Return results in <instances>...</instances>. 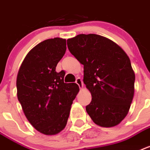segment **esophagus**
Segmentation results:
<instances>
[{"instance_id": "34e87169", "label": "esophagus", "mask_w": 150, "mask_h": 150, "mask_svg": "<svg viewBox=\"0 0 150 150\" xmlns=\"http://www.w3.org/2000/svg\"><path fill=\"white\" fill-rule=\"evenodd\" d=\"M75 83L77 84L80 88H83V81H82L81 78H77V79H76V81H75Z\"/></svg>"}]
</instances>
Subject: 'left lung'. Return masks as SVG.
Segmentation results:
<instances>
[{"mask_svg": "<svg viewBox=\"0 0 150 150\" xmlns=\"http://www.w3.org/2000/svg\"><path fill=\"white\" fill-rule=\"evenodd\" d=\"M69 52L84 65L83 81L92 95L86 112L102 127H112L129 112L135 73L126 53L101 35H79L67 40Z\"/></svg>", "mask_w": 150, "mask_h": 150, "instance_id": "1", "label": "left lung"}]
</instances>
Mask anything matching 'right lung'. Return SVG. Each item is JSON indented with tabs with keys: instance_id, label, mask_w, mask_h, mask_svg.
<instances>
[{
	"instance_id": "1",
	"label": "right lung",
	"mask_w": 150,
	"mask_h": 150,
	"mask_svg": "<svg viewBox=\"0 0 150 150\" xmlns=\"http://www.w3.org/2000/svg\"><path fill=\"white\" fill-rule=\"evenodd\" d=\"M66 51V40L47 39L28 53L17 76V95L24 113L35 129L55 135L64 129L79 88L64 83L56 66Z\"/></svg>"
}]
</instances>
